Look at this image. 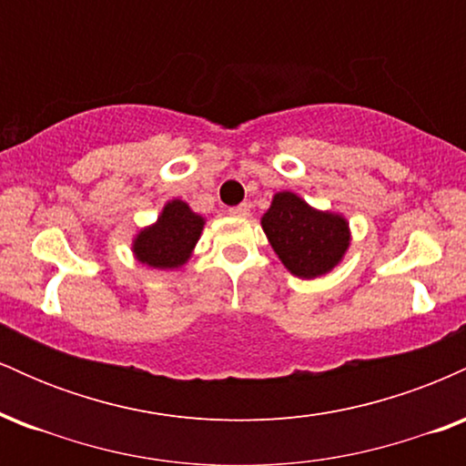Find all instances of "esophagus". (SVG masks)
<instances>
[{"mask_svg": "<svg viewBox=\"0 0 466 466\" xmlns=\"http://www.w3.org/2000/svg\"><path fill=\"white\" fill-rule=\"evenodd\" d=\"M229 215L237 217V218L249 217V206L248 203H240V206H237V208H229Z\"/></svg>", "mask_w": 466, "mask_h": 466, "instance_id": "1", "label": "esophagus"}]
</instances>
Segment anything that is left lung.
<instances>
[{
	"label": "left lung",
	"instance_id": "left-lung-1",
	"mask_svg": "<svg viewBox=\"0 0 466 466\" xmlns=\"http://www.w3.org/2000/svg\"><path fill=\"white\" fill-rule=\"evenodd\" d=\"M260 226L289 274L302 280L330 274L352 240L350 223L341 212L313 208L291 190L271 197Z\"/></svg>",
	"mask_w": 466,
	"mask_h": 466
}]
</instances>
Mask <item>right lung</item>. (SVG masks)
<instances>
[{
	"instance_id": "add662e5",
	"label": "right lung",
	"mask_w": 466,
	"mask_h": 466,
	"mask_svg": "<svg viewBox=\"0 0 466 466\" xmlns=\"http://www.w3.org/2000/svg\"><path fill=\"white\" fill-rule=\"evenodd\" d=\"M206 217L195 212L184 199L164 203L162 212L151 226L137 229L131 238L133 258L148 269L173 271L190 260L199 243Z\"/></svg>"
}]
</instances>
